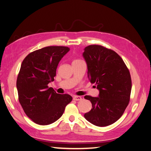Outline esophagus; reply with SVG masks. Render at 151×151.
Returning <instances> with one entry per match:
<instances>
[{"label": "esophagus", "instance_id": "esophagus-1", "mask_svg": "<svg viewBox=\"0 0 151 151\" xmlns=\"http://www.w3.org/2000/svg\"><path fill=\"white\" fill-rule=\"evenodd\" d=\"M82 97L81 96H75L73 97V99L75 100V101H80V100H82Z\"/></svg>", "mask_w": 151, "mask_h": 151}]
</instances>
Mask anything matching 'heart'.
<instances>
[{
  "mask_svg": "<svg viewBox=\"0 0 151 151\" xmlns=\"http://www.w3.org/2000/svg\"><path fill=\"white\" fill-rule=\"evenodd\" d=\"M78 61H80V60H78V59H77V60H75L73 62H78Z\"/></svg>",
  "mask_w": 151,
  "mask_h": 151,
  "instance_id": "obj_1",
  "label": "heart"
}]
</instances>
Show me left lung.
Returning a JSON list of instances; mask_svg holds the SVG:
<instances>
[{
  "label": "left lung",
  "instance_id": "8db88e82",
  "mask_svg": "<svg viewBox=\"0 0 151 151\" xmlns=\"http://www.w3.org/2000/svg\"><path fill=\"white\" fill-rule=\"evenodd\" d=\"M83 57L88 78L99 91L98 97L84 96L92 106L84 117L97 126L112 124L121 118L129 102L132 84L129 69L117 53L101 45L87 46Z\"/></svg>",
  "mask_w": 151,
  "mask_h": 151
}]
</instances>
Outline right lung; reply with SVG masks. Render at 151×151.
<instances>
[{
	"mask_svg": "<svg viewBox=\"0 0 151 151\" xmlns=\"http://www.w3.org/2000/svg\"><path fill=\"white\" fill-rule=\"evenodd\" d=\"M69 51L66 46H46L30 53L23 60L17 80L18 100L25 114L40 125H48L63 115L72 101L48 87L54 81L60 60Z\"/></svg>",
	"mask_w": 151,
	"mask_h": 151,
	"instance_id": "right-lung-1",
	"label": "right lung"
}]
</instances>
